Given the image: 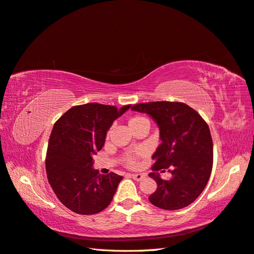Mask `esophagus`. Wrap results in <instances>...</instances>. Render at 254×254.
Returning a JSON list of instances; mask_svg holds the SVG:
<instances>
[{
    "label": "esophagus",
    "mask_w": 254,
    "mask_h": 254,
    "mask_svg": "<svg viewBox=\"0 0 254 254\" xmlns=\"http://www.w3.org/2000/svg\"><path fill=\"white\" fill-rule=\"evenodd\" d=\"M129 177H131L134 180H136V181H141L144 176L141 175V173H132V175H129Z\"/></svg>",
    "instance_id": "1"
}]
</instances>
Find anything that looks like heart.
<instances>
[{
    "label": "heart",
    "instance_id": "b5f03b06",
    "mask_svg": "<svg viewBox=\"0 0 254 254\" xmlns=\"http://www.w3.org/2000/svg\"><path fill=\"white\" fill-rule=\"evenodd\" d=\"M142 123H149V120L146 117H143V116H134V117H132L128 120V127H129V129H131V128H134L136 127L142 125ZM137 155H138V153L127 154V155H125V157H123V162H125V164L127 166V167L133 168L136 166Z\"/></svg>",
    "mask_w": 254,
    "mask_h": 254
}]
</instances>
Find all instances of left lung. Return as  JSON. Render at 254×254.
Segmentation results:
<instances>
[{"label":"left lung","instance_id":"left-lung-1","mask_svg":"<svg viewBox=\"0 0 254 254\" xmlns=\"http://www.w3.org/2000/svg\"><path fill=\"white\" fill-rule=\"evenodd\" d=\"M149 115L159 128L162 142L152 158L149 177L157 184L149 200L153 205L175 211L197 199L205 188L213 167V140L206 122L191 107L180 102H150L132 106ZM171 168L173 177L163 180L155 171Z\"/></svg>","mask_w":254,"mask_h":254}]
</instances>
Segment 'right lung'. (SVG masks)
I'll return each instance as SVG.
<instances>
[{"label": "right lung", "instance_id": "right-lung-1", "mask_svg": "<svg viewBox=\"0 0 254 254\" xmlns=\"http://www.w3.org/2000/svg\"><path fill=\"white\" fill-rule=\"evenodd\" d=\"M131 105L117 108L88 103L73 106L56 121L51 133L46 169L49 183L72 212L93 215L106 208L123 177L104 176L92 167L113 122Z\"/></svg>", "mask_w": 254, "mask_h": 254}]
</instances>
